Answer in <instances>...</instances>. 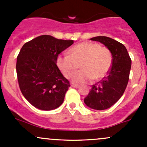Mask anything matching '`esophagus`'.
<instances>
[{
  "label": "esophagus",
  "instance_id": "34e87169",
  "mask_svg": "<svg viewBox=\"0 0 147 147\" xmlns=\"http://www.w3.org/2000/svg\"><path fill=\"white\" fill-rule=\"evenodd\" d=\"M71 86H72V87H74V88H78V87H80L78 84H72Z\"/></svg>",
  "mask_w": 147,
  "mask_h": 147
}]
</instances>
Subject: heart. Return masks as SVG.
I'll return each instance as SVG.
<instances>
[{"instance_id":"1","label":"heart","mask_w":147,"mask_h":147,"mask_svg":"<svg viewBox=\"0 0 147 147\" xmlns=\"http://www.w3.org/2000/svg\"><path fill=\"white\" fill-rule=\"evenodd\" d=\"M80 63L82 69L72 75V82L86 83L93 78L99 80L107 75L112 67V53L98 43L82 42L71 47L69 54H60L56 58L57 67L66 78L70 77Z\"/></svg>"}]
</instances>
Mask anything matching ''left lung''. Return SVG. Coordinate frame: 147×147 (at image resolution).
I'll use <instances>...</instances> for the list:
<instances>
[{
  "mask_svg": "<svg viewBox=\"0 0 147 147\" xmlns=\"http://www.w3.org/2000/svg\"><path fill=\"white\" fill-rule=\"evenodd\" d=\"M91 40L100 42L112 53V64L107 76L92 85L84 102L93 109L103 110L115 105L124 94L131 69V60L127 48L118 41L106 36H97Z\"/></svg>",
  "mask_w": 147,
  "mask_h": 147,
  "instance_id": "1",
  "label": "left lung"
}]
</instances>
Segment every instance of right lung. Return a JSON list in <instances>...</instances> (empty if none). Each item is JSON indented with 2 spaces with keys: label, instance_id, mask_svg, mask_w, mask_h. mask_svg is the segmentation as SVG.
<instances>
[{
  "label": "right lung",
  "instance_id": "obj_1",
  "mask_svg": "<svg viewBox=\"0 0 147 147\" xmlns=\"http://www.w3.org/2000/svg\"><path fill=\"white\" fill-rule=\"evenodd\" d=\"M73 40L43 35L26 42L17 57L16 72L22 94L32 106L53 110L64 101L69 82L56 65L60 53Z\"/></svg>",
  "mask_w": 147,
  "mask_h": 147
}]
</instances>
